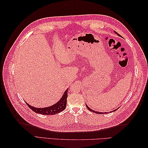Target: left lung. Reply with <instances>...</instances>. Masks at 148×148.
<instances>
[{"label": "left lung", "instance_id": "1", "mask_svg": "<svg viewBox=\"0 0 148 148\" xmlns=\"http://www.w3.org/2000/svg\"><path fill=\"white\" fill-rule=\"evenodd\" d=\"M117 35L118 36H121L119 34H118V33H117ZM86 107H87V108H88V109L89 110H90V111H91V112H95V113H96V114H104V112H96V111H95V110H92V109H91L90 108H89V107H88V106H87V105L86 104ZM117 109H115V110H114V112H115V111H116V110H117ZM112 112L113 111H111V112ZM105 114L106 113V112H104Z\"/></svg>", "mask_w": 148, "mask_h": 148}]
</instances>
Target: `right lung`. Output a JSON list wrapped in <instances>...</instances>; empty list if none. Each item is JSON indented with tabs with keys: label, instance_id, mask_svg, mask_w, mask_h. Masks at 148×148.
I'll use <instances>...</instances> for the list:
<instances>
[{
	"label": "right lung",
	"instance_id": "right-lung-1",
	"mask_svg": "<svg viewBox=\"0 0 148 148\" xmlns=\"http://www.w3.org/2000/svg\"><path fill=\"white\" fill-rule=\"evenodd\" d=\"M67 92H68V89L65 91L63 96L61 97L60 100L59 102H57L54 105L48 107H45V108H36V107H32L28 104H27L26 102V103L29 108L36 113L42 115H55L65 109L66 104V99L67 97H68Z\"/></svg>",
	"mask_w": 148,
	"mask_h": 148
}]
</instances>
